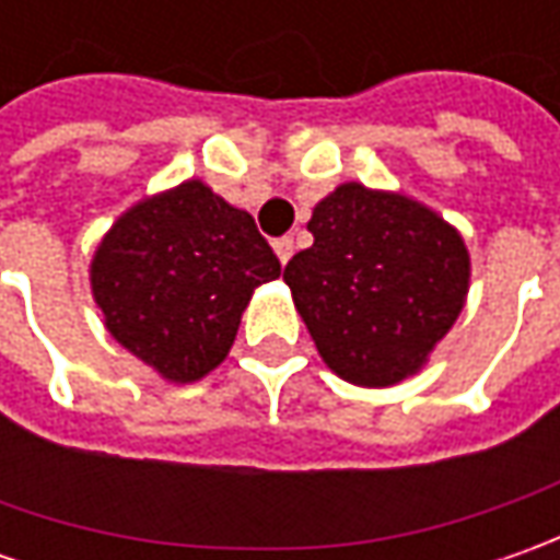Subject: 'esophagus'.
<instances>
[{"label":"esophagus","mask_w":560,"mask_h":560,"mask_svg":"<svg viewBox=\"0 0 560 560\" xmlns=\"http://www.w3.org/2000/svg\"><path fill=\"white\" fill-rule=\"evenodd\" d=\"M273 252H277L280 265H287V261L292 258V252H295V246H292L290 236H280V240H273Z\"/></svg>","instance_id":"34e87169"}]
</instances>
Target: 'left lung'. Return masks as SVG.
Returning a JSON list of instances; mask_svg holds the SVG:
<instances>
[{"label":"left lung","mask_w":560,"mask_h":560,"mask_svg":"<svg viewBox=\"0 0 560 560\" xmlns=\"http://www.w3.org/2000/svg\"><path fill=\"white\" fill-rule=\"evenodd\" d=\"M314 246L283 280L327 368L358 386L418 374L464 308L462 233L398 192L342 184L317 202Z\"/></svg>","instance_id":"8db88e82"}]
</instances>
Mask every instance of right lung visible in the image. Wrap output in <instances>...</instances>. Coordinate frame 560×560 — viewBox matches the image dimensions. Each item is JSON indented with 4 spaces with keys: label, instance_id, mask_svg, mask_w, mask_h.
<instances>
[{
    "label": "right lung",
    "instance_id": "1",
    "mask_svg": "<svg viewBox=\"0 0 560 560\" xmlns=\"http://www.w3.org/2000/svg\"><path fill=\"white\" fill-rule=\"evenodd\" d=\"M277 277L280 261L252 214L202 180L120 214L90 268L108 334L171 383L214 371L255 287Z\"/></svg>",
    "mask_w": 560,
    "mask_h": 560
}]
</instances>
